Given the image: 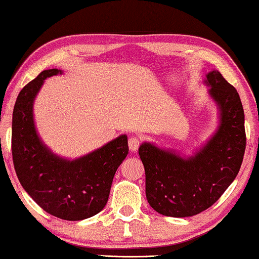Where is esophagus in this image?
<instances>
[{"instance_id":"esophagus-1","label":"esophagus","mask_w":259,"mask_h":259,"mask_svg":"<svg viewBox=\"0 0 259 259\" xmlns=\"http://www.w3.org/2000/svg\"><path fill=\"white\" fill-rule=\"evenodd\" d=\"M139 145H141V139L138 137L134 136L129 139V149L133 152H136L138 150Z\"/></svg>"}]
</instances>
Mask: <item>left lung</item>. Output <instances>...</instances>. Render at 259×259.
Wrapping results in <instances>:
<instances>
[{
	"instance_id": "1",
	"label": "left lung",
	"mask_w": 259,
	"mask_h": 259,
	"mask_svg": "<svg viewBox=\"0 0 259 259\" xmlns=\"http://www.w3.org/2000/svg\"><path fill=\"white\" fill-rule=\"evenodd\" d=\"M210 94L220 108V126L195 157L183 159L144 143L139 157L145 168L146 198L160 214L191 217L212 206L236 178L247 144L239 93L219 71L206 75Z\"/></svg>"
}]
</instances>
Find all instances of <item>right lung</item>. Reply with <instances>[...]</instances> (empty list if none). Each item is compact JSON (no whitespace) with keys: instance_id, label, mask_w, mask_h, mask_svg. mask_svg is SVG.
I'll return each instance as SVG.
<instances>
[{"instance_id":"obj_1","label":"right lung","mask_w":259,"mask_h":259,"mask_svg":"<svg viewBox=\"0 0 259 259\" xmlns=\"http://www.w3.org/2000/svg\"><path fill=\"white\" fill-rule=\"evenodd\" d=\"M61 70H44L24 86L12 113V161L20 184L49 214L77 221L99 213L107 204L118 166L129 152L125 135L85 157L65 160L42 144L33 122V101L47 77Z\"/></svg>"}]
</instances>
